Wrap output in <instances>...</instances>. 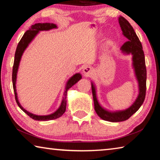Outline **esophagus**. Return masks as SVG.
Segmentation results:
<instances>
[{"label": "esophagus", "mask_w": 160, "mask_h": 160, "mask_svg": "<svg viewBox=\"0 0 160 160\" xmlns=\"http://www.w3.org/2000/svg\"><path fill=\"white\" fill-rule=\"evenodd\" d=\"M92 72H93V70L90 66H86L85 68L83 69L84 74H85V75L87 77L90 76V75L92 74Z\"/></svg>", "instance_id": "34e87169"}]
</instances>
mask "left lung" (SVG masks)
<instances>
[{
	"mask_svg": "<svg viewBox=\"0 0 160 160\" xmlns=\"http://www.w3.org/2000/svg\"><path fill=\"white\" fill-rule=\"evenodd\" d=\"M118 22L121 30L123 32V34L128 39V41L124 43L121 47V50L123 53L127 54L131 53L132 55V65L135 69V75L138 81L139 94L135 102L128 109L116 112H108L100 106L97 99L95 88L93 83H92L94 110L97 114L103 120L111 121V122H119V121H123L128 119L141 107L145 100L146 94L147 70H146L145 55L141 42L128 20H126L123 17L120 16V18H118Z\"/></svg>",
	"mask_w": 160,
	"mask_h": 160,
	"instance_id": "obj_1",
	"label": "left lung"
}]
</instances>
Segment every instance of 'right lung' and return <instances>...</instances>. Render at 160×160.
Here are the masks:
<instances>
[{
  "label": "right lung",
  "mask_w": 160,
  "mask_h": 160,
  "mask_svg": "<svg viewBox=\"0 0 160 160\" xmlns=\"http://www.w3.org/2000/svg\"><path fill=\"white\" fill-rule=\"evenodd\" d=\"M57 26H56V24L53 23H37L34 24V25H32L31 28L27 30L25 33L22 37L20 39V42L18 43L17 48H16V51L15 53V59H14V64H13V68H12V85H13V90H14L15 92V98L16 100V102H17L18 105L19 107L24 112L26 113L29 117L32 118L34 119V120L37 121H48V120H53V119L58 118L63 114L64 112H66V95H67V91L69 88H71L72 85H74L75 83L78 82V81H79L82 76L80 73H76L73 76H72L70 78L69 80L68 81L66 84V88H65L64 93H63V100H62L61 104L60 107L58 108L57 111H56L55 112L51 113L50 115H47V116H37L34 115L33 113H29L28 111L25 110L24 108L21 106L20 102H18V96H17V92H16V78H17V72L19 67V63H20V59L22 57V55L24 52V51L25 50V48L28 47L29 43L32 42V40L34 39V37L39 33V31H43V30H49V29L56 28Z\"/></svg>",
  "instance_id": "right-lung-1"
}]
</instances>
